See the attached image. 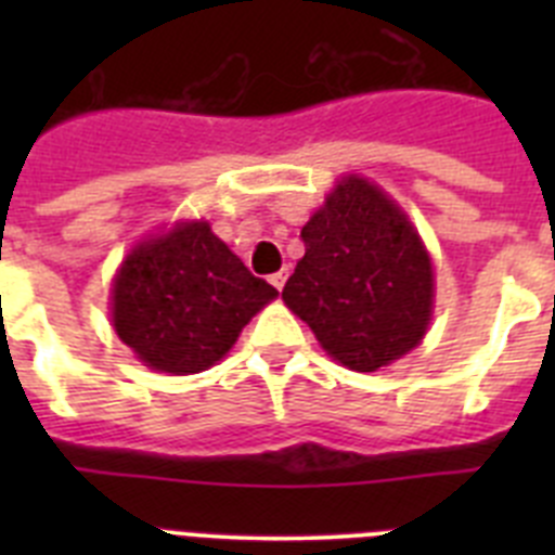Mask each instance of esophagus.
Listing matches in <instances>:
<instances>
[{
    "label": "esophagus",
    "mask_w": 555,
    "mask_h": 555,
    "mask_svg": "<svg viewBox=\"0 0 555 555\" xmlns=\"http://www.w3.org/2000/svg\"><path fill=\"white\" fill-rule=\"evenodd\" d=\"M286 278H288V272H286V269H281V272H274L272 278H269V281H272V286L278 288V292H281L283 283H286Z\"/></svg>",
    "instance_id": "1"
}]
</instances>
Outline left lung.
<instances>
[{
    "mask_svg": "<svg viewBox=\"0 0 555 555\" xmlns=\"http://www.w3.org/2000/svg\"><path fill=\"white\" fill-rule=\"evenodd\" d=\"M300 238L306 255L283 286V302L333 361L375 372L423 341L434 313V267L384 189L347 175Z\"/></svg>",
    "mask_w": 555,
    "mask_h": 555,
    "instance_id": "left-lung-1",
    "label": "left lung"
}]
</instances>
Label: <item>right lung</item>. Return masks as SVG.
Returning <instances> with one entry per match:
<instances>
[{
	"instance_id": "right-lung-1",
	"label": "right lung",
	"mask_w": 555,
	"mask_h": 555,
	"mask_svg": "<svg viewBox=\"0 0 555 555\" xmlns=\"http://www.w3.org/2000/svg\"><path fill=\"white\" fill-rule=\"evenodd\" d=\"M278 297L208 222H178L130 249L111 288L116 336L144 366L191 375L222 361L242 327Z\"/></svg>"
}]
</instances>
